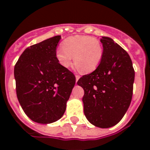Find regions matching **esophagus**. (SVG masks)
Listing matches in <instances>:
<instances>
[{"instance_id": "34e87169", "label": "esophagus", "mask_w": 150, "mask_h": 150, "mask_svg": "<svg viewBox=\"0 0 150 150\" xmlns=\"http://www.w3.org/2000/svg\"><path fill=\"white\" fill-rule=\"evenodd\" d=\"M75 77H76V82H77V81H78L79 78H80V76L76 74V75H75Z\"/></svg>"}]
</instances>
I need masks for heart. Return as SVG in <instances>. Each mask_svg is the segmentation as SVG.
I'll list each match as a JSON object with an SVG mask.
<instances>
[{
	"instance_id": "obj_1",
	"label": "heart",
	"mask_w": 150,
	"mask_h": 150,
	"mask_svg": "<svg viewBox=\"0 0 150 150\" xmlns=\"http://www.w3.org/2000/svg\"><path fill=\"white\" fill-rule=\"evenodd\" d=\"M56 59L63 67L69 68L74 57L76 69L83 73L94 71L103 57V46L97 38L89 35L68 37L56 52Z\"/></svg>"
}]
</instances>
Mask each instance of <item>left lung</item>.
<instances>
[{
	"mask_svg": "<svg viewBox=\"0 0 150 150\" xmlns=\"http://www.w3.org/2000/svg\"><path fill=\"white\" fill-rule=\"evenodd\" d=\"M103 57L95 70L83 75L77 84L83 87L84 115L99 128L118 124L129 108L133 91L135 70L125 50L108 37H102Z\"/></svg>",
	"mask_w": 150,
	"mask_h": 150,
	"instance_id": "1",
	"label": "left lung"
}]
</instances>
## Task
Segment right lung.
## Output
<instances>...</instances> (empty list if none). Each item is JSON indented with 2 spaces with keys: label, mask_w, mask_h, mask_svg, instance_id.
I'll list each match as a JSON object with an SVG mask.
<instances>
[{
  "label": "right lung",
  "mask_w": 150,
  "mask_h": 150,
  "mask_svg": "<svg viewBox=\"0 0 150 150\" xmlns=\"http://www.w3.org/2000/svg\"><path fill=\"white\" fill-rule=\"evenodd\" d=\"M60 35L28 47L14 66L17 98L25 113L33 122L49 124L59 120L76 78L56 59Z\"/></svg>",
  "instance_id": "obj_1"
}]
</instances>
